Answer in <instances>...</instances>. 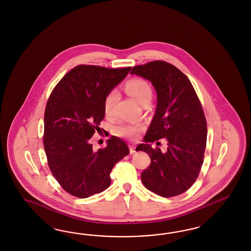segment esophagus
Returning <instances> with one entry per match:
<instances>
[{
	"label": "esophagus",
	"mask_w": 251,
	"mask_h": 251,
	"mask_svg": "<svg viewBox=\"0 0 251 251\" xmlns=\"http://www.w3.org/2000/svg\"><path fill=\"white\" fill-rule=\"evenodd\" d=\"M129 152L130 153H133V152H135V146L134 145H129Z\"/></svg>",
	"instance_id": "obj_1"
}]
</instances>
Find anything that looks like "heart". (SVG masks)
Listing matches in <instances>:
<instances>
[{
  "mask_svg": "<svg viewBox=\"0 0 251 251\" xmlns=\"http://www.w3.org/2000/svg\"><path fill=\"white\" fill-rule=\"evenodd\" d=\"M125 89L129 96L137 101L145 105L150 103L152 100V89L151 84L145 79L133 78L129 80L125 84ZM117 100V92H109L104 100V111L106 116L112 114L113 107ZM144 130V126L141 124H131L128 122H120L115 124L112 131L116 136L124 137L128 139H136Z\"/></svg>",
  "mask_w": 251,
  "mask_h": 251,
  "instance_id": "b5f03b06",
  "label": "heart"
}]
</instances>
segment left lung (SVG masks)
Wrapping results in <instances>:
<instances>
[{
    "instance_id": "8db88e82",
    "label": "left lung",
    "mask_w": 251,
    "mask_h": 251,
    "mask_svg": "<svg viewBox=\"0 0 251 251\" xmlns=\"http://www.w3.org/2000/svg\"><path fill=\"white\" fill-rule=\"evenodd\" d=\"M131 75L151 81L157 92V106L145 136V151L150 166L141 175L145 188L165 198L187 191L194 184L203 163L207 122L201 101L189 78L173 64L153 61L134 66ZM166 137V153L147 142Z\"/></svg>"
}]
</instances>
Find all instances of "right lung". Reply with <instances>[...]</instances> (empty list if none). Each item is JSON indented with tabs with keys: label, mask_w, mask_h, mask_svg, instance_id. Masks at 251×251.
Masks as SVG:
<instances>
[{
	"label": "right lung",
	"mask_w": 251,
	"mask_h": 251,
	"mask_svg": "<svg viewBox=\"0 0 251 251\" xmlns=\"http://www.w3.org/2000/svg\"><path fill=\"white\" fill-rule=\"evenodd\" d=\"M130 69L78 65L61 78L48 99L43 134L48 165L61 188L75 197L107 189L112 168L129 152L118 137H110L98 151L89 139L105 118L106 95Z\"/></svg>",
	"instance_id": "1"
}]
</instances>
